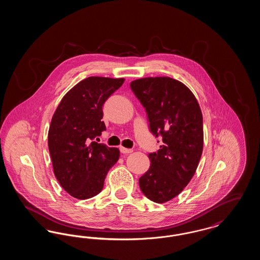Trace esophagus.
I'll return each mask as SVG.
<instances>
[{
  "instance_id": "34e87169",
  "label": "esophagus",
  "mask_w": 260,
  "mask_h": 260,
  "mask_svg": "<svg viewBox=\"0 0 260 260\" xmlns=\"http://www.w3.org/2000/svg\"><path fill=\"white\" fill-rule=\"evenodd\" d=\"M120 150L123 154H129V153H133V149L124 148V147H120Z\"/></svg>"
}]
</instances>
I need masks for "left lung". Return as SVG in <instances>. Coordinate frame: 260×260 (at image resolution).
<instances>
[{"label": "left lung", "instance_id": "obj_1", "mask_svg": "<svg viewBox=\"0 0 260 260\" xmlns=\"http://www.w3.org/2000/svg\"><path fill=\"white\" fill-rule=\"evenodd\" d=\"M131 87L147 112L151 133L161 136L139 187L149 200L162 204L182 192L196 173L204 146L203 115L193 92L173 78H141Z\"/></svg>", "mask_w": 260, "mask_h": 260}]
</instances>
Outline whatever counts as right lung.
Instances as JSON below:
<instances>
[{"label":"right lung","instance_id":"right-lung-1","mask_svg":"<svg viewBox=\"0 0 260 260\" xmlns=\"http://www.w3.org/2000/svg\"><path fill=\"white\" fill-rule=\"evenodd\" d=\"M124 78L88 77L61 99L50 123L48 143L53 173L62 188L79 200L101 192L120 150L92 141L106 129L102 106Z\"/></svg>","mask_w":260,"mask_h":260}]
</instances>
